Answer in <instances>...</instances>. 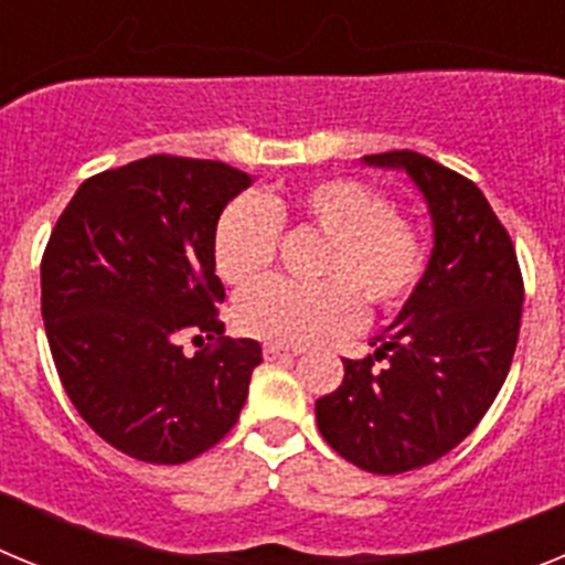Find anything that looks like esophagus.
Segmentation results:
<instances>
[{
	"label": "esophagus",
	"instance_id": "obj_1",
	"mask_svg": "<svg viewBox=\"0 0 565 565\" xmlns=\"http://www.w3.org/2000/svg\"><path fill=\"white\" fill-rule=\"evenodd\" d=\"M266 359H288V356H299V348H288V344H266L263 348Z\"/></svg>",
	"mask_w": 565,
	"mask_h": 565
}]
</instances>
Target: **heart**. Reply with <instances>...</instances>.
<instances>
[{
	"label": "heart",
	"instance_id": "heart-1",
	"mask_svg": "<svg viewBox=\"0 0 565 565\" xmlns=\"http://www.w3.org/2000/svg\"><path fill=\"white\" fill-rule=\"evenodd\" d=\"M322 234L313 274L319 282L299 286L266 279L234 302L243 333L271 344H308L351 331L371 311L391 313L407 302L424 274V237L407 214L387 209L373 186L353 178H326L294 198L243 194L217 217L212 257L217 277L246 288L274 263L279 226Z\"/></svg>",
	"mask_w": 565,
	"mask_h": 565
}]
</instances>
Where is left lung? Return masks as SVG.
<instances>
[{"label":"left lung","mask_w":565,"mask_h":565,"mask_svg":"<svg viewBox=\"0 0 565 565\" xmlns=\"http://www.w3.org/2000/svg\"><path fill=\"white\" fill-rule=\"evenodd\" d=\"M364 163L411 174L430 209L433 254L371 342L376 353L342 359L344 379L317 402V427L344 461L398 476L447 456L495 402L515 356L523 277L507 228L469 178L411 149Z\"/></svg>","instance_id":"left-lung-1"}]
</instances>
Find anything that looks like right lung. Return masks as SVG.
<instances>
[{"label": "right lung", "instance_id": "add662e5", "mask_svg": "<svg viewBox=\"0 0 565 565\" xmlns=\"http://www.w3.org/2000/svg\"><path fill=\"white\" fill-rule=\"evenodd\" d=\"M246 186L228 163L149 154L87 178L50 232V353L78 416L124 456L192 461L237 424L263 348L223 337L212 237ZM183 332L215 344L186 358Z\"/></svg>", "mask_w": 565, "mask_h": 565}]
</instances>
